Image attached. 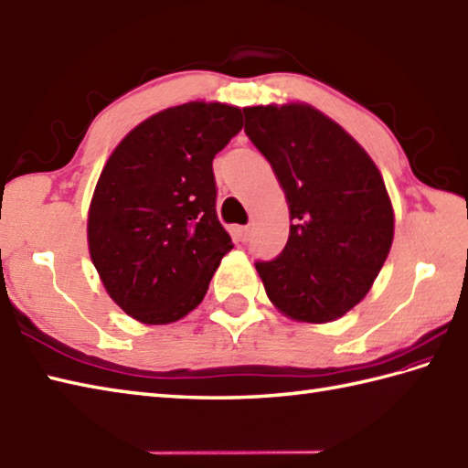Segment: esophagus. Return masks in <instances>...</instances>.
I'll return each instance as SVG.
<instances>
[{"label": "esophagus", "instance_id": "1", "mask_svg": "<svg viewBox=\"0 0 468 468\" xmlns=\"http://www.w3.org/2000/svg\"><path fill=\"white\" fill-rule=\"evenodd\" d=\"M236 236H238V240H240V242L250 240V236H252L250 226H238L236 228Z\"/></svg>", "mask_w": 468, "mask_h": 468}]
</instances>
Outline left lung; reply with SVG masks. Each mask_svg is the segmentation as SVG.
<instances>
[{
	"instance_id": "1",
	"label": "left lung",
	"mask_w": 468,
	"mask_h": 468,
	"mask_svg": "<svg viewBox=\"0 0 468 468\" xmlns=\"http://www.w3.org/2000/svg\"><path fill=\"white\" fill-rule=\"evenodd\" d=\"M244 119L292 222L282 252L256 261L266 294L291 319L335 321L366 297L392 248L384 177L349 133L309 104L246 107Z\"/></svg>"
}]
</instances>
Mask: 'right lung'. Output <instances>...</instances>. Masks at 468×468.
Wrapping results in <instances>:
<instances>
[{"label":"right lung","mask_w":468,"mask_h":468,"mask_svg":"<svg viewBox=\"0 0 468 468\" xmlns=\"http://www.w3.org/2000/svg\"><path fill=\"white\" fill-rule=\"evenodd\" d=\"M240 129L238 107L186 102L143 121L109 157L89 209V250L133 319L186 317L232 250L216 214L212 161Z\"/></svg>","instance_id":"obj_1"}]
</instances>
